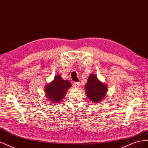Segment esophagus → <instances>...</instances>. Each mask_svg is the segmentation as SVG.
I'll return each mask as SVG.
<instances>
[{
  "label": "esophagus",
  "mask_w": 148,
  "mask_h": 148,
  "mask_svg": "<svg viewBox=\"0 0 148 148\" xmlns=\"http://www.w3.org/2000/svg\"><path fill=\"white\" fill-rule=\"evenodd\" d=\"M79 82H74L73 83V86L75 88H78V86H79Z\"/></svg>",
  "instance_id": "obj_1"
}]
</instances>
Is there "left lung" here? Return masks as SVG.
Here are the masks:
<instances>
[{
  "label": "left lung",
  "mask_w": 148,
  "mask_h": 148,
  "mask_svg": "<svg viewBox=\"0 0 148 148\" xmlns=\"http://www.w3.org/2000/svg\"><path fill=\"white\" fill-rule=\"evenodd\" d=\"M84 88L89 99L95 103L102 101L107 91V84L99 81L95 74L89 75Z\"/></svg>",
  "instance_id": "1"
}]
</instances>
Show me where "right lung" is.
<instances>
[{
    "instance_id": "obj_1",
    "label": "right lung",
    "mask_w": 148,
    "mask_h": 148,
    "mask_svg": "<svg viewBox=\"0 0 148 148\" xmlns=\"http://www.w3.org/2000/svg\"><path fill=\"white\" fill-rule=\"evenodd\" d=\"M71 84L69 80H65L62 78L59 75H56L53 81L46 85L45 93L48 100L52 104H57L64 99L68 89Z\"/></svg>"
}]
</instances>
